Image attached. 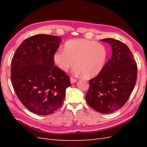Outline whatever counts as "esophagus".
<instances>
[{
	"label": "esophagus",
	"instance_id": "34e87169",
	"mask_svg": "<svg viewBox=\"0 0 147 147\" xmlns=\"http://www.w3.org/2000/svg\"><path fill=\"white\" fill-rule=\"evenodd\" d=\"M70 82H71V83H72V84L75 83V82H76L77 81V79H75V78H74L73 77H70Z\"/></svg>",
	"mask_w": 147,
	"mask_h": 147
}]
</instances>
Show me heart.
Instances as JSON below:
<instances>
[{
    "label": "heart",
    "mask_w": 147,
    "mask_h": 147,
    "mask_svg": "<svg viewBox=\"0 0 147 147\" xmlns=\"http://www.w3.org/2000/svg\"><path fill=\"white\" fill-rule=\"evenodd\" d=\"M107 52L99 43L84 38H74L67 41L64 50L56 52L53 56L55 63L64 72L74 65V72L83 74L86 78H92L104 69Z\"/></svg>",
    "instance_id": "b5f03b06"
}]
</instances>
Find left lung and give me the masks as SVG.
Masks as SVG:
<instances>
[{
  "label": "left lung",
  "mask_w": 147,
  "mask_h": 147,
  "mask_svg": "<svg viewBox=\"0 0 147 147\" xmlns=\"http://www.w3.org/2000/svg\"><path fill=\"white\" fill-rule=\"evenodd\" d=\"M109 43L112 55L104 69L91 79L85 96L88 105L102 113L115 112L125 104L136 85L137 66L132 52L118 40H100Z\"/></svg>",
  "instance_id": "left-lung-1"
}]
</instances>
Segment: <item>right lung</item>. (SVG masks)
Instances as JSON below:
<instances>
[{
  "label": "right lung",
  "instance_id": "add662e5",
  "mask_svg": "<svg viewBox=\"0 0 147 147\" xmlns=\"http://www.w3.org/2000/svg\"><path fill=\"white\" fill-rule=\"evenodd\" d=\"M61 37L38 34L17 48L11 64V80L16 96L30 112L53 113L61 106L70 77L55 66V53Z\"/></svg>",
  "mask_w": 147,
  "mask_h": 147
}]
</instances>
